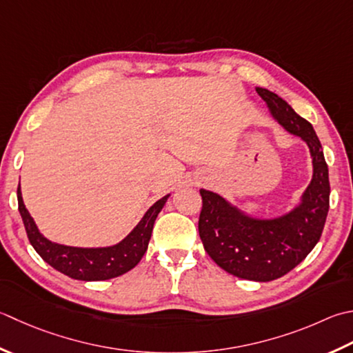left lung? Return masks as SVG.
<instances>
[{
	"label": "left lung",
	"instance_id": "left-lung-1",
	"mask_svg": "<svg viewBox=\"0 0 353 353\" xmlns=\"http://www.w3.org/2000/svg\"><path fill=\"white\" fill-rule=\"evenodd\" d=\"M272 116L289 133L301 137L312 156L314 176L301 203L271 220L248 217L216 192L200 190L199 234L205 251L226 272L239 279L271 281L300 265L321 237L329 211V170L312 125L289 103L257 87Z\"/></svg>",
	"mask_w": 353,
	"mask_h": 353
}]
</instances>
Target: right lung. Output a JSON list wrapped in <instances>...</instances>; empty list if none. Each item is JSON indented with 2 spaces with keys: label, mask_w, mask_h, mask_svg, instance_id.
Instances as JSON below:
<instances>
[{
  "label": "right lung",
  "mask_w": 353,
  "mask_h": 353,
  "mask_svg": "<svg viewBox=\"0 0 353 353\" xmlns=\"http://www.w3.org/2000/svg\"><path fill=\"white\" fill-rule=\"evenodd\" d=\"M18 210L23 217L24 228L30 245L41 259L67 277L82 281H98L119 277L131 271L148 248L157 214L163 208L168 196L151 206L137 226L121 243L108 248H73L53 243L38 231L32 216L27 211L18 185Z\"/></svg>",
  "instance_id": "add662e5"
}]
</instances>
